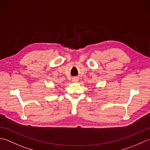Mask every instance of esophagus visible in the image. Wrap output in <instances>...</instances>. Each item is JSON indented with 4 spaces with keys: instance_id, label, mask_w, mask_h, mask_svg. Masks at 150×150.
<instances>
[{
    "instance_id": "esophagus-1",
    "label": "esophagus",
    "mask_w": 150,
    "mask_h": 150,
    "mask_svg": "<svg viewBox=\"0 0 150 150\" xmlns=\"http://www.w3.org/2000/svg\"><path fill=\"white\" fill-rule=\"evenodd\" d=\"M77 81H78V79L77 78L74 77V78L72 79V82H77Z\"/></svg>"
}]
</instances>
